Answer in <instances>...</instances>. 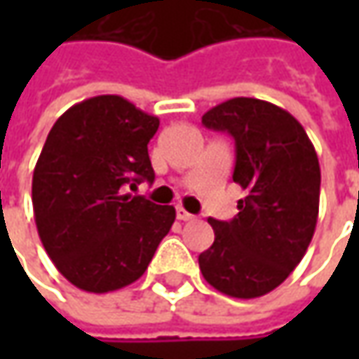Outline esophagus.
<instances>
[{"label":"esophagus","instance_id":"1","mask_svg":"<svg viewBox=\"0 0 359 359\" xmlns=\"http://www.w3.org/2000/svg\"><path fill=\"white\" fill-rule=\"evenodd\" d=\"M175 217L180 219V222H191L194 219V215L186 212L184 208H175Z\"/></svg>","mask_w":359,"mask_h":359}]
</instances>
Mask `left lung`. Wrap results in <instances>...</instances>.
I'll use <instances>...</instances> for the list:
<instances>
[{"label": "left lung", "mask_w": 359, "mask_h": 359, "mask_svg": "<svg viewBox=\"0 0 359 359\" xmlns=\"http://www.w3.org/2000/svg\"><path fill=\"white\" fill-rule=\"evenodd\" d=\"M201 123L233 137V182L245 189L233 219H208L215 240L198 257L201 273L229 297L266 296L296 269L313 238L318 154L302 123L264 100H228L205 111Z\"/></svg>", "instance_id": "1"}]
</instances>
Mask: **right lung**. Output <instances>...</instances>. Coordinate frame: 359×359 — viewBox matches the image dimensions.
<instances>
[{"mask_svg": "<svg viewBox=\"0 0 359 359\" xmlns=\"http://www.w3.org/2000/svg\"><path fill=\"white\" fill-rule=\"evenodd\" d=\"M159 119L119 95L72 105L49 131L32 182L35 226L63 278L90 294L144 276L175 219L173 205L123 194L154 182L147 144Z\"/></svg>", "mask_w": 359, "mask_h": 359, "instance_id": "add662e5", "label": "right lung"}]
</instances>
